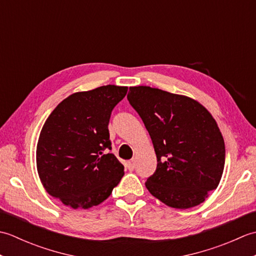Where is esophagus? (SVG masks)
<instances>
[{
	"label": "esophagus",
	"mask_w": 256,
	"mask_h": 256,
	"mask_svg": "<svg viewBox=\"0 0 256 256\" xmlns=\"http://www.w3.org/2000/svg\"><path fill=\"white\" fill-rule=\"evenodd\" d=\"M128 170H134V168H135V160H134L128 162Z\"/></svg>",
	"instance_id": "34e87169"
}]
</instances>
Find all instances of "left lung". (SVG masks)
Instances as JSON below:
<instances>
[{"label": "left lung", "instance_id": "left-lung-1", "mask_svg": "<svg viewBox=\"0 0 256 256\" xmlns=\"http://www.w3.org/2000/svg\"><path fill=\"white\" fill-rule=\"evenodd\" d=\"M130 104L142 118L157 157L145 184L176 209L204 202L221 180L226 146L216 120L199 102L146 86H131Z\"/></svg>", "mask_w": 256, "mask_h": 256}]
</instances>
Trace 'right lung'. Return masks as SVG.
<instances>
[{"label":"right lung","instance_id":"add662e5","mask_svg":"<svg viewBox=\"0 0 256 256\" xmlns=\"http://www.w3.org/2000/svg\"><path fill=\"white\" fill-rule=\"evenodd\" d=\"M128 92L113 84L77 92L62 100L42 126L36 150L37 172L52 197L74 209L104 201L124 175L113 154L108 121Z\"/></svg>","mask_w":256,"mask_h":256}]
</instances>
